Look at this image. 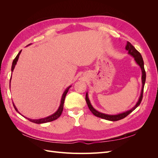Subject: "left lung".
Masks as SVG:
<instances>
[{"instance_id":"obj_1","label":"left lung","mask_w":158,"mask_h":158,"mask_svg":"<svg viewBox=\"0 0 158 158\" xmlns=\"http://www.w3.org/2000/svg\"><path fill=\"white\" fill-rule=\"evenodd\" d=\"M125 49L128 51V54L132 56L134 59H135V61L136 62V63L140 66L141 69L142 71V89H141V93L139 98H138V102H136V105L133 107H132L131 109L128 110L127 111H124L121 113H118L116 114H106V113H103L102 112H99L97 111L96 109H94V107L92 106L91 104V102L89 101V99L88 97V93L86 92V95H85V101H86V103L88 104V106L90 110V111L92 112L95 116H96L98 117L102 118L103 119H106V120L110 121H117L118 120H121L122 118H124L126 117L128 114L132 113L134 110H135L137 107L139 106V105L140 104L142 99V95H143V91H144V84L146 82V72L144 70V60H143V59L142 57L141 54L138 52L136 49L135 47H134L130 42L127 41V45L125 47Z\"/></svg>"}]
</instances>
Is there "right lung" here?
Wrapping results in <instances>:
<instances>
[{"instance_id": "obj_1", "label": "right lung", "mask_w": 158, "mask_h": 158, "mask_svg": "<svg viewBox=\"0 0 158 158\" xmlns=\"http://www.w3.org/2000/svg\"><path fill=\"white\" fill-rule=\"evenodd\" d=\"M31 44H29V45H27L26 47L30 45ZM21 52H22V50L18 52V54L17 56H16V58L14 59V60H13V62H12V69H11L12 74V72L14 71V68H15V66H16V64H17V62H18V59H19V56H20V53H21ZM11 79H12V76H11L10 80V82H11ZM71 86H72V85H69V86L66 88L65 89V90L64 91V92H63V95H62L61 99H60V106H59L58 109H57L56 111L53 114H51V115H49V116H48V117H47L41 118H37V119H31V118H27V117H24L23 115H22V114L20 112L18 111V109L16 108L15 105H14V102H12V103H13L14 107V109H15V110H16V111L18 113H19L20 114H22V115L23 117H24L25 118H26L27 119H28V120H29V121H31V122H32V123H36V124H41V123H49V122H51V121H55V120H56V118H58L60 116V114H62V112H63V106H64V99H65V97H66V94H67V92H69V89H70V88Z\"/></svg>"}]
</instances>
